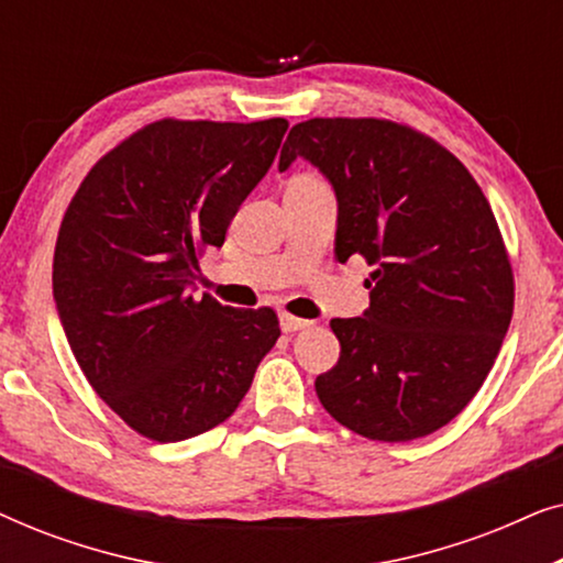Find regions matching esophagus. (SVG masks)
Listing matches in <instances>:
<instances>
[{
	"mask_svg": "<svg viewBox=\"0 0 563 563\" xmlns=\"http://www.w3.org/2000/svg\"><path fill=\"white\" fill-rule=\"evenodd\" d=\"M282 330L284 333H297V330H305L310 328V320H302V318H295V314H282Z\"/></svg>",
	"mask_w": 563,
	"mask_h": 563,
	"instance_id": "obj_1",
	"label": "esophagus"
}]
</instances>
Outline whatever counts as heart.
I'll use <instances>...</instances> for the list:
<instances>
[{"label":"heart","instance_id":"heart-1","mask_svg":"<svg viewBox=\"0 0 563 563\" xmlns=\"http://www.w3.org/2000/svg\"><path fill=\"white\" fill-rule=\"evenodd\" d=\"M295 181H318V179H312V176H297Z\"/></svg>","mask_w":563,"mask_h":563}]
</instances>
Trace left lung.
<instances>
[{
	"mask_svg": "<svg viewBox=\"0 0 563 563\" xmlns=\"http://www.w3.org/2000/svg\"><path fill=\"white\" fill-rule=\"evenodd\" d=\"M297 158L338 199L335 256H364L368 310L335 318L341 358L314 379L353 433L405 443L449 426L487 379L512 318V268L479 184L418 130L374 118H314L289 130Z\"/></svg>",
	"mask_w": 563,
	"mask_h": 563,
	"instance_id": "1",
	"label": "left lung"
}]
</instances>
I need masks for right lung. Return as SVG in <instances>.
<instances>
[{
    "mask_svg": "<svg viewBox=\"0 0 563 563\" xmlns=\"http://www.w3.org/2000/svg\"><path fill=\"white\" fill-rule=\"evenodd\" d=\"M289 122L161 120L99 158L58 230L53 299L91 387L176 443L235 412L282 335L274 310L195 299L199 253L272 168Z\"/></svg>",
    "mask_w": 563,
    "mask_h": 563,
    "instance_id": "add662e5",
    "label": "right lung"
}]
</instances>
